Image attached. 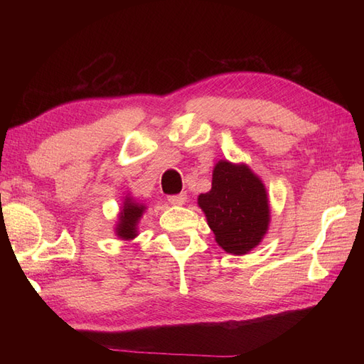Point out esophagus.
Segmentation results:
<instances>
[{
    "mask_svg": "<svg viewBox=\"0 0 364 364\" xmlns=\"http://www.w3.org/2000/svg\"><path fill=\"white\" fill-rule=\"evenodd\" d=\"M168 202L173 206H182L186 202V194L181 193V194H176V196H170L168 197Z\"/></svg>",
    "mask_w": 364,
    "mask_h": 364,
    "instance_id": "1",
    "label": "esophagus"
}]
</instances>
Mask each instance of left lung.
I'll return each mask as SVG.
<instances>
[{
    "label": "left lung",
    "instance_id": "8db88e82",
    "mask_svg": "<svg viewBox=\"0 0 364 364\" xmlns=\"http://www.w3.org/2000/svg\"><path fill=\"white\" fill-rule=\"evenodd\" d=\"M217 245L230 255H246L267 234L270 203L266 185L247 164L220 159L211 190L197 197Z\"/></svg>",
    "mask_w": 364,
    "mask_h": 364
}]
</instances>
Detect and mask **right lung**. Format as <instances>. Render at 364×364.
I'll return each instance as SVG.
<instances>
[{
    "instance_id": "right-lung-1",
    "label": "right lung",
    "mask_w": 364,
    "mask_h": 364,
    "mask_svg": "<svg viewBox=\"0 0 364 364\" xmlns=\"http://www.w3.org/2000/svg\"><path fill=\"white\" fill-rule=\"evenodd\" d=\"M147 206L135 200L129 193L124 196L123 203H121L117 225L114 228L115 235L123 240L130 241L138 237V223L141 222L142 215H144Z\"/></svg>"
}]
</instances>
